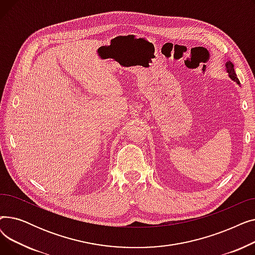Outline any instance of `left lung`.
I'll return each mask as SVG.
<instances>
[{
    "instance_id": "obj_1",
    "label": "left lung",
    "mask_w": 255,
    "mask_h": 255,
    "mask_svg": "<svg viewBox=\"0 0 255 255\" xmlns=\"http://www.w3.org/2000/svg\"><path fill=\"white\" fill-rule=\"evenodd\" d=\"M226 70H227V72L230 73V77H231L233 80H235V82H237L238 84H240L239 79H238V77H237V74H236V72H235V69H234V65L232 64V62H227V63H226Z\"/></svg>"
}]
</instances>
